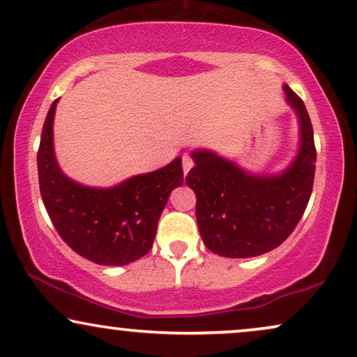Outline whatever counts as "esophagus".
Listing matches in <instances>:
<instances>
[{"label":"esophagus","instance_id":"esophagus-1","mask_svg":"<svg viewBox=\"0 0 357 357\" xmlns=\"http://www.w3.org/2000/svg\"><path fill=\"white\" fill-rule=\"evenodd\" d=\"M192 166H194L192 158L189 155H183V171H184V174H188L189 169H191Z\"/></svg>","mask_w":357,"mask_h":357}]
</instances>
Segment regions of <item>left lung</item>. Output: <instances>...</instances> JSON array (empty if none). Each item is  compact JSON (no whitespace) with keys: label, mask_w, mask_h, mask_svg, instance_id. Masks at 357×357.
<instances>
[{"label":"left lung","mask_w":357,"mask_h":357,"mask_svg":"<svg viewBox=\"0 0 357 357\" xmlns=\"http://www.w3.org/2000/svg\"><path fill=\"white\" fill-rule=\"evenodd\" d=\"M287 102L300 121V150L280 174L245 173L234 161L212 151L191 153L186 176L196 192V219L202 242L214 254L249 259L277 249L295 231L313 191V126L301 98L285 85Z\"/></svg>","instance_id":"8db88e82"}]
</instances>
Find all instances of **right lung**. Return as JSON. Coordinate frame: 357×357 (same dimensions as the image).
Segmentation results:
<instances>
[{
	"label": "right lung",
	"instance_id": "1",
	"mask_svg": "<svg viewBox=\"0 0 357 357\" xmlns=\"http://www.w3.org/2000/svg\"><path fill=\"white\" fill-rule=\"evenodd\" d=\"M56 105L54 100L47 112L38 151L40 196L54 227L72 250L93 264L126 265L142 259L151 249L171 191L183 184L181 158L114 188L72 181L54 156Z\"/></svg>",
	"mask_w": 357,
	"mask_h": 357
}]
</instances>
